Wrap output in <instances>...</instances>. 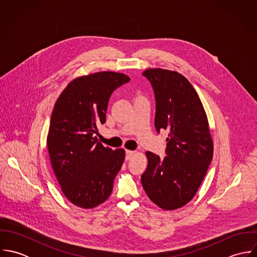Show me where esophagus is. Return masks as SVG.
<instances>
[{
  "mask_svg": "<svg viewBox=\"0 0 257 257\" xmlns=\"http://www.w3.org/2000/svg\"><path fill=\"white\" fill-rule=\"evenodd\" d=\"M135 154V151H133V150H125V159L127 160V159H130L133 155Z\"/></svg>",
  "mask_w": 257,
  "mask_h": 257,
  "instance_id": "1",
  "label": "esophagus"
}]
</instances>
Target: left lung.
I'll return each mask as SVG.
<instances>
[{
    "label": "left lung",
    "mask_w": 257,
    "mask_h": 257,
    "mask_svg": "<svg viewBox=\"0 0 257 257\" xmlns=\"http://www.w3.org/2000/svg\"><path fill=\"white\" fill-rule=\"evenodd\" d=\"M143 75L154 91L156 131L169 134L167 156L161 159L147 151L148 165L141 180L154 204L176 210L195 196L213 159L209 122L197 92L183 75L160 68Z\"/></svg>",
    "instance_id": "left-lung-1"
}]
</instances>
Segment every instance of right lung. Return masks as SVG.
I'll list each match as a JSON object with an SVG mask.
<instances>
[{"label": "right lung", "instance_id": "1", "mask_svg": "<svg viewBox=\"0 0 257 257\" xmlns=\"http://www.w3.org/2000/svg\"><path fill=\"white\" fill-rule=\"evenodd\" d=\"M130 77L110 71L74 79L52 110L47 148L56 179L65 197L77 207L92 209L112 191L124 150L98 142V126L106 122L111 93Z\"/></svg>", "mask_w": 257, "mask_h": 257}]
</instances>
